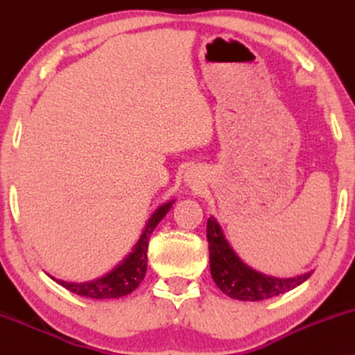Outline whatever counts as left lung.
<instances>
[{
    "instance_id": "obj_1",
    "label": "left lung",
    "mask_w": 355,
    "mask_h": 355,
    "mask_svg": "<svg viewBox=\"0 0 355 355\" xmlns=\"http://www.w3.org/2000/svg\"><path fill=\"white\" fill-rule=\"evenodd\" d=\"M207 238L213 281L226 296L233 300L261 301L275 297L302 284L313 272L294 277H275L251 270L228 245L220 225L213 216L207 223Z\"/></svg>"
}]
</instances>
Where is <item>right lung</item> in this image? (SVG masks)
Returning a JSON list of instances; mask_svg holds the SVG:
<instances>
[{"mask_svg": "<svg viewBox=\"0 0 355 355\" xmlns=\"http://www.w3.org/2000/svg\"><path fill=\"white\" fill-rule=\"evenodd\" d=\"M172 203L173 202H168L157 208L150 220L147 221V226H145L144 233L140 234L132 253L109 275L102 276L96 281H89V283H67V281L54 279V277L53 279L61 284L62 288L69 289L71 293L84 297H92V300H112V297H122L125 294H130L145 277L150 234L155 230V226L160 223V220L166 215V211L170 210Z\"/></svg>", "mask_w": 355, "mask_h": 355, "instance_id": "1", "label": "right lung"}]
</instances>
